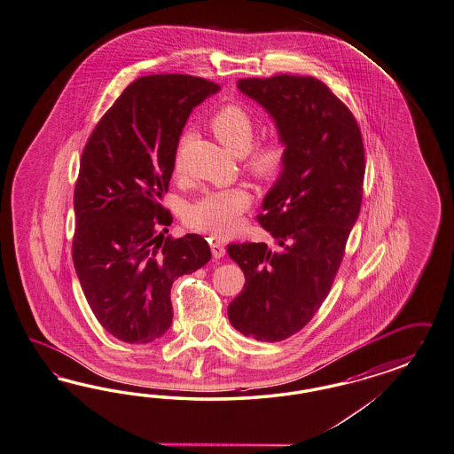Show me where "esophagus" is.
Returning a JSON list of instances; mask_svg holds the SVG:
<instances>
[{
  "label": "esophagus",
  "instance_id": "34e87169",
  "mask_svg": "<svg viewBox=\"0 0 454 454\" xmlns=\"http://www.w3.org/2000/svg\"><path fill=\"white\" fill-rule=\"evenodd\" d=\"M211 251L215 258H220L224 253V243L221 239H211Z\"/></svg>",
  "mask_w": 454,
  "mask_h": 454
}]
</instances>
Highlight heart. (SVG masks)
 Masks as SVG:
<instances>
[{
	"label": "heart",
	"mask_w": 454,
	"mask_h": 454,
	"mask_svg": "<svg viewBox=\"0 0 454 454\" xmlns=\"http://www.w3.org/2000/svg\"><path fill=\"white\" fill-rule=\"evenodd\" d=\"M209 129L228 150L236 155H245L247 173L261 184H272L281 176L291 155V147L286 135L274 130L258 144L254 142L256 121L253 114L239 104H228L215 112L209 119ZM192 134L180 135L173 152V170L182 173L184 153L190 145ZM253 205L251 193L241 188H224L208 192L195 200L184 213V221L196 231L228 238L241 226L243 215Z\"/></svg>",
	"instance_id": "1"
}]
</instances>
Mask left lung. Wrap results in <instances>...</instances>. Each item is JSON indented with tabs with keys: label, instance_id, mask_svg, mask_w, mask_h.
<instances>
[{
	"label": "left lung",
	"instance_id": "1",
	"mask_svg": "<svg viewBox=\"0 0 454 454\" xmlns=\"http://www.w3.org/2000/svg\"><path fill=\"white\" fill-rule=\"evenodd\" d=\"M238 87L270 112L291 147L258 216L272 243L228 246L246 278L230 322L276 342L304 329L331 291L360 213L365 150L354 114L316 77H249Z\"/></svg>",
	"mask_w": 454,
	"mask_h": 454
}]
</instances>
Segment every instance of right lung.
Listing matches in <instances>:
<instances>
[{
  "mask_svg": "<svg viewBox=\"0 0 454 454\" xmlns=\"http://www.w3.org/2000/svg\"><path fill=\"white\" fill-rule=\"evenodd\" d=\"M218 84L188 74L144 75L125 87L87 140L74 188L73 261L96 319L122 342L172 325L170 289L211 259L200 234L170 238L161 205L188 115Z\"/></svg>",
  "mask_w": 454,
  "mask_h": 454,
  "instance_id": "add662e5",
  "label": "right lung"
}]
</instances>
